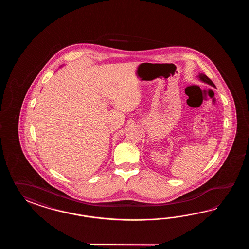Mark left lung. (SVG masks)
Segmentation results:
<instances>
[{
    "label": "left lung",
    "instance_id": "8db88e82",
    "mask_svg": "<svg viewBox=\"0 0 249 249\" xmlns=\"http://www.w3.org/2000/svg\"><path fill=\"white\" fill-rule=\"evenodd\" d=\"M199 81H201L202 83H205V84H207V85H211L213 87H215V85H213V83L212 82L211 80L209 79L208 77H207V75L205 74H198L197 76H196Z\"/></svg>",
    "mask_w": 249,
    "mask_h": 249
}]
</instances>
